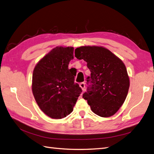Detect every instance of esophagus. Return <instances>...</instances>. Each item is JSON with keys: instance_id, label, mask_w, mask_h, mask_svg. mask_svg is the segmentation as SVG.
Segmentation results:
<instances>
[{"instance_id": "esophagus-1", "label": "esophagus", "mask_w": 154, "mask_h": 154, "mask_svg": "<svg viewBox=\"0 0 154 154\" xmlns=\"http://www.w3.org/2000/svg\"><path fill=\"white\" fill-rule=\"evenodd\" d=\"M80 87H81V88H82V89L83 91H84L85 88V83H84V82H82V83H81L80 84Z\"/></svg>"}]
</instances>
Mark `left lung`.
Returning a JSON list of instances; mask_svg holds the SVG:
<instances>
[{"label":"left lung","instance_id":"8db88e82","mask_svg":"<svg viewBox=\"0 0 154 154\" xmlns=\"http://www.w3.org/2000/svg\"><path fill=\"white\" fill-rule=\"evenodd\" d=\"M75 57L87 63L91 85L83 98L87 100L92 111L101 117L113 116L127 97L130 80L122 60L101 46H81L74 51Z\"/></svg>","mask_w":154,"mask_h":154}]
</instances>
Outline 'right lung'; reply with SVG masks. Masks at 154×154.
<instances>
[{
  "instance_id": "obj_1",
  "label": "right lung",
  "mask_w": 154,
  "mask_h": 154,
  "mask_svg": "<svg viewBox=\"0 0 154 154\" xmlns=\"http://www.w3.org/2000/svg\"><path fill=\"white\" fill-rule=\"evenodd\" d=\"M73 52L72 47H56L33 70L32 94L40 109L53 119H62L71 114L82 91L74 83L76 72L68 68Z\"/></svg>"
}]
</instances>
